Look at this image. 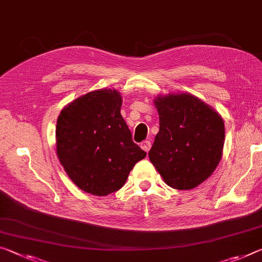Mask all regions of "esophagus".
Masks as SVG:
<instances>
[{"mask_svg":"<svg viewBox=\"0 0 262 262\" xmlns=\"http://www.w3.org/2000/svg\"><path fill=\"white\" fill-rule=\"evenodd\" d=\"M141 148H142L144 151L148 152L149 150H150V148H151V142H150V141H148V140L143 141V142H141Z\"/></svg>","mask_w":262,"mask_h":262,"instance_id":"esophagus-1","label":"esophagus"}]
</instances>
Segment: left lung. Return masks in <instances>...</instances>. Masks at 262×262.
<instances>
[{
    "label": "left lung",
    "mask_w": 262,
    "mask_h": 262,
    "mask_svg": "<svg viewBox=\"0 0 262 262\" xmlns=\"http://www.w3.org/2000/svg\"><path fill=\"white\" fill-rule=\"evenodd\" d=\"M157 133L149 160L165 183L190 190L203 183L222 159L225 128L217 112L191 94L159 97Z\"/></svg>",
    "instance_id": "obj_1"
}]
</instances>
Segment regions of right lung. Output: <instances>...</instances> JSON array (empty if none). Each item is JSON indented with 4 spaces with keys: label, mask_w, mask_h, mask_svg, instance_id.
<instances>
[{
    "label": "right lung",
    "mask_w": 262,
    "mask_h": 262,
    "mask_svg": "<svg viewBox=\"0 0 262 262\" xmlns=\"http://www.w3.org/2000/svg\"><path fill=\"white\" fill-rule=\"evenodd\" d=\"M121 105L118 91L103 89L76 99L58 116V159L73 183L95 196L121 189L147 155L133 142Z\"/></svg>",
    "instance_id": "1"
}]
</instances>
